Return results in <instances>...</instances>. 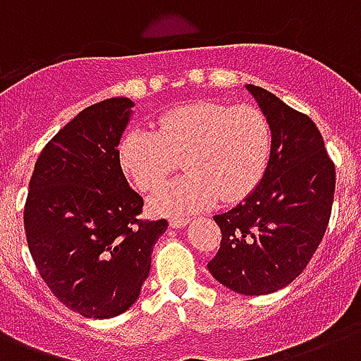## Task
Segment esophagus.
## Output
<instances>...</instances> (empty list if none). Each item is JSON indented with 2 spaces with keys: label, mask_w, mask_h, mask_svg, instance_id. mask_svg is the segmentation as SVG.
I'll list each match as a JSON object with an SVG mask.
<instances>
[{
  "label": "esophagus",
  "mask_w": 361,
  "mask_h": 361,
  "mask_svg": "<svg viewBox=\"0 0 361 361\" xmlns=\"http://www.w3.org/2000/svg\"><path fill=\"white\" fill-rule=\"evenodd\" d=\"M187 225H189V219H185V217H176V219H170V228H174V231L183 228V226Z\"/></svg>",
  "instance_id": "esophagus-1"
}]
</instances>
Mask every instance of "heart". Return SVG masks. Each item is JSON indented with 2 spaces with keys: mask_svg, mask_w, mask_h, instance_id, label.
Returning a JSON list of instances; mask_svg holds the SVG:
<instances>
[{
  "mask_svg": "<svg viewBox=\"0 0 361 361\" xmlns=\"http://www.w3.org/2000/svg\"><path fill=\"white\" fill-rule=\"evenodd\" d=\"M271 155V129L262 110L198 101L159 118L157 130L133 129L118 147L121 170L140 191H155L185 161L187 174L161 187L153 214L183 217L236 204L262 181Z\"/></svg>",
  "mask_w": 361,
  "mask_h": 361,
  "instance_id": "b5f03b06",
  "label": "heart"
}]
</instances>
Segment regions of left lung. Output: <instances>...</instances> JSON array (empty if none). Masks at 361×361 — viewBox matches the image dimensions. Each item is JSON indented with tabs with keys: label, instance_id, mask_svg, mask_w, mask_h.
<instances>
[{
	"label": "left lung",
	"instance_id": "obj_1",
	"mask_svg": "<svg viewBox=\"0 0 361 361\" xmlns=\"http://www.w3.org/2000/svg\"><path fill=\"white\" fill-rule=\"evenodd\" d=\"M245 87L268 118L271 155L257 189L236 208L214 217L223 240L208 269L232 292L262 296L290 285L322 241L336 166L309 116L264 87Z\"/></svg>",
	"mask_w": 361,
	"mask_h": 361
}]
</instances>
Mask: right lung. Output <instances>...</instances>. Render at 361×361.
<instances>
[{"label":"right lung","mask_w":361,"mask_h":361,"mask_svg":"<svg viewBox=\"0 0 361 361\" xmlns=\"http://www.w3.org/2000/svg\"><path fill=\"white\" fill-rule=\"evenodd\" d=\"M135 103L87 106L48 142L24 208L27 247L54 296L86 319H112L138 300L153 245L169 223L142 221L118 146Z\"/></svg>","instance_id":"obj_1"}]
</instances>
